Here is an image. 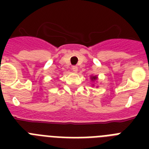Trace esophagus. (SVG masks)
Masks as SVG:
<instances>
[{
    "mask_svg": "<svg viewBox=\"0 0 149 149\" xmlns=\"http://www.w3.org/2000/svg\"><path fill=\"white\" fill-rule=\"evenodd\" d=\"M72 71L75 72H77V71H78V67H77V66H76V65H73V66L72 67Z\"/></svg>",
    "mask_w": 149,
    "mask_h": 149,
    "instance_id": "1",
    "label": "esophagus"
}]
</instances>
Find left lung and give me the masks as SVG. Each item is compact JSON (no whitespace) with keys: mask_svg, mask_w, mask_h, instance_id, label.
Instances as JSON below:
<instances>
[{"mask_svg":"<svg viewBox=\"0 0 149 149\" xmlns=\"http://www.w3.org/2000/svg\"><path fill=\"white\" fill-rule=\"evenodd\" d=\"M97 76H92V77H91V80H96V79H97Z\"/></svg>","mask_w":149,"mask_h":149,"instance_id":"8db88e82","label":"left lung"}]
</instances>
